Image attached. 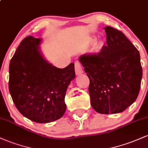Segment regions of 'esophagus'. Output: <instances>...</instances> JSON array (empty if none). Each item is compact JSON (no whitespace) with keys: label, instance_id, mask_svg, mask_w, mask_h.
I'll list each match as a JSON object with an SVG mask.
<instances>
[{"label":"esophagus","instance_id":"1","mask_svg":"<svg viewBox=\"0 0 148 148\" xmlns=\"http://www.w3.org/2000/svg\"><path fill=\"white\" fill-rule=\"evenodd\" d=\"M75 72L76 75H79V74H82L84 72L82 65H81V62H79V61H76L75 62Z\"/></svg>","mask_w":148,"mask_h":148}]
</instances>
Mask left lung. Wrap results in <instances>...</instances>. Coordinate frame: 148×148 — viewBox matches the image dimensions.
Segmentation results:
<instances>
[{
  "label": "left lung",
  "mask_w": 148,
  "mask_h": 148,
  "mask_svg": "<svg viewBox=\"0 0 148 148\" xmlns=\"http://www.w3.org/2000/svg\"><path fill=\"white\" fill-rule=\"evenodd\" d=\"M106 45L79 60L90 79V103L101 114L121 113L138 97L143 71L140 53L123 32L105 28Z\"/></svg>",
  "instance_id": "obj_1"
}]
</instances>
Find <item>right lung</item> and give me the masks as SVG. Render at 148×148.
<instances>
[{
    "mask_svg": "<svg viewBox=\"0 0 148 148\" xmlns=\"http://www.w3.org/2000/svg\"><path fill=\"white\" fill-rule=\"evenodd\" d=\"M41 39L28 36L21 42L9 67V90L15 106L23 116L38 123L62 118L64 97L75 78L74 64L57 68L39 51Z\"/></svg>",
    "mask_w": 148,
    "mask_h": 148,
    "instance_id": "add662e5",
    "label": "right lung"
}]
</instances>
